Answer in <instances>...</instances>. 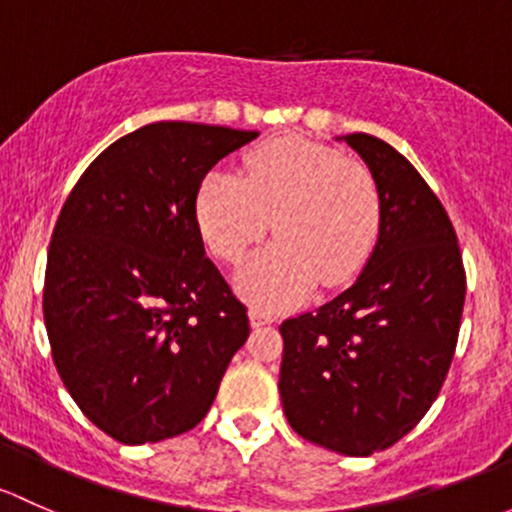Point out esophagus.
<instances>
[{
  "mask_svg": "<svg viewBox=\"0 0 512 512\" xmlns=\"http://www.w3.org/2000/svg\"><path fill=\"white\" fill-rule=\"evenodd\" d=\"M249 320L254 328H261V325H271L273 323V315L263 308H251L249 310Z\"/></svg>",
  "mask_w": 512,
  "mask_h": 512,
  "instance_id": "1",
  "label": "esophagus"
}]
</instances>
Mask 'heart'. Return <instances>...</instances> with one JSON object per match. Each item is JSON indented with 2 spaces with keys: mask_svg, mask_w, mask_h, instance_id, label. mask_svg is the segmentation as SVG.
<instances>
[{
  "mask_svg": "<svg viewBox=\"0 0 512 512\" xmlns=\"http://www.w3.org/2000/svg\"><path fill=\"white\" fill-rule=\"evenodd\" d=\"M194 217L204 244L226 263L268 234L276 244L246 263L239 288L266 308L291 305L320 286L352 281L382 231V192L370 167L305 138H273L244 157V177L212 170Z\"/></svg>",
  "mask_w": 512,
  "mask_h": 512,
  "instance_id": "1",
  "label": "heart"
}]
</instances>
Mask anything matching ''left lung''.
Returning <instances> with one entry per match:
<instances>
[{
    "label": "left lung",
    "mask_w": 512,
    "mask_h": 512,
    "mask_svg": "<svg viewBox=\"0 0 512 512\" xmlns=\"http://www.w3.org/2000/svg\"><path fill=\"white\" fill-rule=\"evenodd\" d=\"M345 142L377 179L382 231L347 291L281 323L278 389L295 434L370 456L407 436L439 397L466 271L449 214L412 162L374 135Z\"/></svg>",
    "instance_id": "8db88e82"
}]
</instances>
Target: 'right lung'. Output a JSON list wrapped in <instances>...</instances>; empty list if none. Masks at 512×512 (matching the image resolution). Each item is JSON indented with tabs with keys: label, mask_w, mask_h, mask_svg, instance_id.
<instances>
[{
	"label": "right lung",
	"mask_w": 512,
	"mask_h": 512,
	"mask_svg": "<svg viewBox=\"0 0 512 512\" xmlns=\"http://www.w3.org/2000/svg\"><path fill=\"white\" fill-rule=\"evenodd\" d=\"M254 138L142 125L105 147L63 204L44 281L51 355L73 402L120 444L194 429L251 333L246 305L204 256L194 199Z\"/></svg>",
	"instance_id": "add662e5"
}]
</instances>
